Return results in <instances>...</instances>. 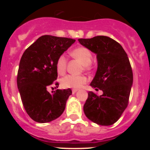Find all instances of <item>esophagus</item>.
<instances>
[{
  "label": "esophagus",
  "instance_id": "esophagus-1",
  "mask_svg": "<svg viewBox=\"0 0 150 150\" xmlns=\"http://www.w3.org/2000/svg\"><path fill=\"white\" fill-rule=\"evenodd\" d=\"M77 91H78L77 89H73V90H72V93H73V94H75Z\"/></svg>",
  "mask_w": 150,
  "mask_h": 150
}]
</instances>
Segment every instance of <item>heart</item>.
<instances>
[{"label":"heart","instance_id":"b5f03b06","mask_svg":"<svg viewBox=\"0 0 150 150\" xmlns=\"http://www.w3.org/2000/svg\"><path fill=\"white\" fill-rule=\"evenodd\" d=\"M71 55L74 58L78 59L82 62L86 68L89 67L92 62V53L86 47H77L71 52ZM67 67V58L64 55H61L58 58L56 62V70L58 74L63 75L66 71ZM87 82V78L83 75H67L61 80L62 86L65 88H74L76 89L83 86V85Z\"/></svg>","mask_w":150,"mask_h":150}]
</instances>
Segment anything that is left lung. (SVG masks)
<instances>
[{
    "label": "left lung",
    "mask_w": 150,
    "mask_h": 150,
    "mask_svg": "<svg viewBox=\"0 0 150 150\" xmlns=\"http://www.w3.org/2000/svg\"><path fill=\"white\" fill-rule=\"evenodd\" d=\"M82 46L96 54L98 68L90 83L102 90L98 96L88 92L83 111L88 120L100 125H111L120 118L128 104L133 84V73L122 46L107 36L79 39Z\"/></svg>",
    "instance_id": "obj_1"
}]
</instances>
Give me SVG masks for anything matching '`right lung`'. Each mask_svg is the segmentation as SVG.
<instances>
[{
  "mask_svg": "<svg viewBox=\"0 0 150 150\" xmlns=\"http://www.w3.org/2000/svg\"><path fill=\"white\" fill-rule=\"evenodd\" d=\"M75 40L43 35L25 51L21 58L17 76V86L24 108L34 121L50 122L63 113L71 88L52 91L48 88L55 84L58 73L57 59ZM58 88V87H57Z\"/></svg>",
  "mask_w": 150,
  "mask_h": 150,
  "instance_id": "1",
  "label": "right lung"
}]
</instances>
